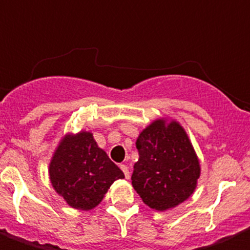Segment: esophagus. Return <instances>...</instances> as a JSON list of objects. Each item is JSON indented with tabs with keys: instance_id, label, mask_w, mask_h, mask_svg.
<instances>
[{
	"instance_id": "1",
	"label": "esophagus",
	"mask_w": 250,
	"mask_h": 250,
	"mask_svg": "<svg viewBox=\"0 0 250 250\" xmlns=\"http://www.w3.org/2000/svg\"><path fill=\"white\" fill-rule=\"evenodd\" d=\"M121 168H122L123 173H125V179H129V170H128V167L125 165H121Z\"/></svg>"
}]
</instances>
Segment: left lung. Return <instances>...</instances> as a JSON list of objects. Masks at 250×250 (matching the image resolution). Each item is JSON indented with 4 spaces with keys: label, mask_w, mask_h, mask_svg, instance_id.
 Instances as JSON below:
<instances>
[{
    "label": "left lung",
    "mask_w": 250,
    "mask_h": 250,
    "mask_svg": "<svg viewBox=\"0 0 250 250\" xmlns=\"http://www.w3.org/2000/svg\"><path fill=\"white\" fill-rule=\"evenodd\" d=\"M136 147L140 158L132 185L143 203L165 211L188 200L200 177V164L181 125L157 119L141 132Z\"/></svg>",
    "instance_id": "obj_1"
}]
</instances>
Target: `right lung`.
<instances>
[{
	"label": "right lung",
	"instance_id": "obj_1",
	"mask_svg": "<svg viewBox=\"0 0 250 250\" xmlns=\"http://www.w3.org/2000/svg\"><path fill=\"white\" fill-rule=\"evenodd\" d=\"M51 185L69 206L90 210L103 200L113 182L125 173L102 148L90 132L66 134L49 165Z\"/></svg>",
	"mask_w": 250,
	"mask_h": 250
}]
</instances>
